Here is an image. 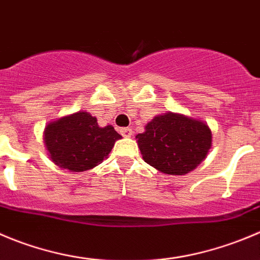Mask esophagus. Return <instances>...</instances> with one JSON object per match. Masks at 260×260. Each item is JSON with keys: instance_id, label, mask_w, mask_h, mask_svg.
<instances>
[{"instance_id": "obj_1", "label": "esophagus", "mask_w": 260, "mask_h": 260, "mask_svg": "<svg viewBox=\"0 0 260 260\" xmlns=\"http://www.w3.org/2000/svg\"><path fill=\"white\" fill-rule=\"evenodd\" d=\"M120 134L122 135L123 138H130L133 135V130L130 127H121Z\"/></svg>"}]
</instances>
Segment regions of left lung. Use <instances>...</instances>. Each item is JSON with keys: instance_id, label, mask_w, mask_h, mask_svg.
Instances as JSON below:
<instances>
[{"instance_id": "obj_1", "label": "left lung", "mask_w": 260, "mask_h": 260, "mask_svg": "<svg viewBox=\"0 0 260 260\" xmlns=\"http://www.w3.org/2000/svg\"><path fill=\"white\" fill-rule=\"evenodd\" d=\"M143 159L167 175H186L206 158L212 134L202 121L179 113L155 116L137 135Z\"/></svg>"}]
</instances>
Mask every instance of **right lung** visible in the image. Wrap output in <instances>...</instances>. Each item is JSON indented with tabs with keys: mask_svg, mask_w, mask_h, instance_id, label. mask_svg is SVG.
Returning <instances> with one entry per match:
<instances>
[{
	"mask_svg": "<svg viewBox=\"0 0 260 260\" xmlns=\"http://www.w3.org/2000/svg\"><path fill=\"white\" fill-rule=\"evenodd\" d=\"M121 135L111 125L100 127L88 112H76L48 123L44 143L52 160L71 172L91 170L102 163Z\"/></svg>",
	"mask_w": 260,
	"mask_h": 260,
	"instance_id": "add662e5",
	"label": "right lung"
}]
</instances>
